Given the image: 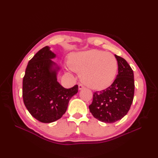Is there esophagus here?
Masks as SVG:
<instances>
[{
    "mask_svg": "<svg viewBox=\"0 0 158 158\" xmlns=\"http://www.w3.org/2000/svg\"><path fill=\"white\" fill-rule=\"evenodd\" d=\"M78 88H79V90H81V89H83V88H84V86H83V85H81V84H79Z\"/></svg>",
    "mask_w": 158,
    "mask_h": 158,
    "instance_id": "esophagus-1",
    "label": "esophagus"
}]
</instances>
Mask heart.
I'll use <instances>...</instances> for the list:
<instances>
[{
	"mask_svg": "<svg viewBox=\"0 0 158 158\" xmlns=\"http://www.w3.org/2000/svg\"><path fill=\"white\" fill-rule=\"evenodd\" d=\"M69 66L81 74V81L94 89H103L111 85L118 69L115 56L97 49L74 53Z\"/></svg>",
	"mask_w": 158,
	"mask_h": 158,
	"instance_id": "1",
	"label": "heart"
}]
</instances>
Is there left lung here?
I'll list each match as a JSON object with an SVG mask.
<instances>
[{
    "label": "left lung",
    "instance_id": "8db88e82",
    "mask_svg": "<svg viewBox=\"0 0 158 158\" xmlns=\"http://www.w3.org/2000/svg\"><path fill=\"white\" fill-rule=\"evenodd\" d=\"M118 74L109 88L94 92L89 111L96 119L105 123L120 120L128 112L135 94L134 73L125 59L115 55Z\"/></svg>",
    "mask_w": 158,
    "mask_h": 158
}]
</instances>
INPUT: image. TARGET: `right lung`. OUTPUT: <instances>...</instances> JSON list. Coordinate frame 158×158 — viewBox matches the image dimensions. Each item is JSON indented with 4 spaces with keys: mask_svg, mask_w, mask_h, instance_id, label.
Listing matches in <instances>:
<instances>
[{
    "mask_svg": "<svg viewBox=\"0 0 158 158\" xmlns=\"http://www.w3.org/2000/svg\"><path fill=\"white\" fill-rule=\"evenodd\" d=\"M56 58L46 46L30 60L23 78L22 96L29 113L42 123H52L61 118L69 100L78 92V85L69 89L57 81L60 67L52 59Z\"/></svg>",
    "mask_w": 158,
    "mask_h": 158,
    "instance_id": "obj_1",
    "label": "right lung"
}]
</instances>
